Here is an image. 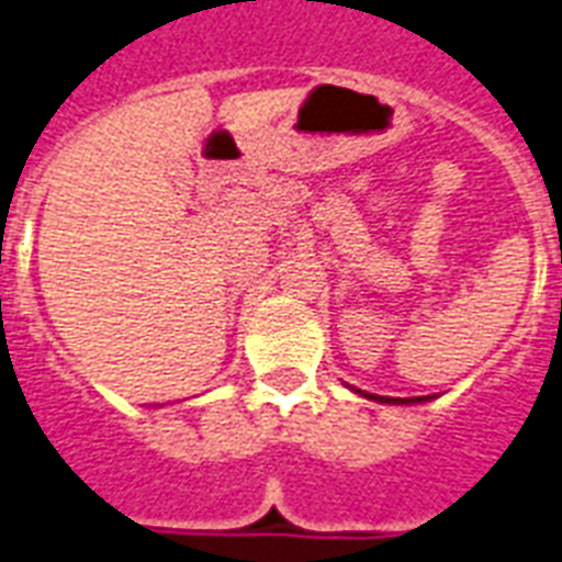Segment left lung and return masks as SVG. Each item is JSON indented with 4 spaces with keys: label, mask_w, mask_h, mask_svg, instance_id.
Segmentation results:
<instances>
[{
    "label": "left lung",
    "mask_w": 562,
    "mask_h": 562,
    "mask_svg": "<svg viewBox=\"0 0 562 562\" xmlns=\"http://www.w3.org/2000/svg\"><path fill=\"white\" fill-rule=\"evenodd\" d=\"M360 396L372 398V402H386V405H414V402H426L431 396H417V398H390V396H372V393H363V390H357Z\"/></svg>",
    "instance_id": "8db88e82"
}]
</instances>
